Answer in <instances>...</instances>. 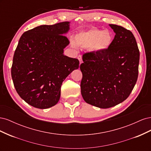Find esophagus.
<instances>
[{"label":"esophagus","mask_w":151,"mask_h":151,"mask_svg":"<svg viewBox=\"0 0 151 151\" xmlns=\"http://www.w3.org/2000/svg\"><path fill=\"white\" fill-rule=\"evenodd\" d=\"M77 58H78V60H79V62H80V65L82 63V62H83V59H82V56L81 55H79L77 57Z\"/></svg>","instance_id":"obj_1"}]
</instances>
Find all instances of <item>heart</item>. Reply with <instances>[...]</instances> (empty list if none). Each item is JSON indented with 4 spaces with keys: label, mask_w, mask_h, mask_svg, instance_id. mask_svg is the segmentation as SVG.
Segmentation results:
<instances>
[{
    "label": "heart",
    "mask_w": 151,
    "mask_h": 151,
    "mask_svg": "<svg viewBox=\"0 0 151 151\" xmlns=\"http://www.w3.org/2000/svg\"><path fill=\"white\" fill-rule=\"evenodd\" d=\"M113 42V35L109 30L91 28L77 33L74 40H70V45L76 48L77 46L88 47L90 52L97 53L106 51Z\"/></svg>",
    "instance_id": "1"
}]
</instances>
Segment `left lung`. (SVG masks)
Wrapping results in <instances>:
<instances>
[{
    "mask_svg": "<svg viewBox=\"0 0 151 151\" xmlns=\"http://www.w3.org/2000/svg\"><path fill=\"white\" fill-rule=\"evenodd\" d=\"M115 36L111 46L101 53L83 55L81 94L84 101L99 108L121 103L129 96L139 73L140 53L134 35L116 24H109Z\"/></svg>",
    "mask_w": 151,
    "mask_h": 151,
    "instance_id": "8db88e82",
    "label": "left lung"
}]
</instances>
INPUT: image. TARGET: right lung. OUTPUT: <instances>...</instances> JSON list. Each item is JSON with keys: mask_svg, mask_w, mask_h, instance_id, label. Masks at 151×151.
Listing matches in <instances>:
<instances>
[{"mask_svg": "<svg viewBox=\"0 0 151 151\" xmlns=\"http://www.w3.org/2000/svg\"><path fill=\"white\" fill-rule=\"evenodd\" d=\"M70 22L41 25L22 35L13 57L11 76L19 96L31 106L47 109L60 97L63 81L79 68L78 59L63 54Z\"/></svg>", "mask_w": 151, "mask_h": 151, "instance_id": "right-lung-1", "label": "right lung"}]
</instances>
